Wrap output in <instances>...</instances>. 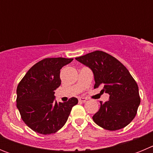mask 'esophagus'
I'll return each mask as SVG.
<instances>
[{
    "label": "esophagus",
    "mask_w": 153,
    "mask_h": 153,
    "mask_svg": "<svg viewBox=\"0 0 153 153\" xmlns=\"http://www.w3.org/2000/svg\"><path fill=\"white\" fill-rule=\"evenodd\" d=\"M86 100H87V99L85 98V97H79V102H85Z\"/></svg>",
    "instance_id": "1"
}]
</instances>
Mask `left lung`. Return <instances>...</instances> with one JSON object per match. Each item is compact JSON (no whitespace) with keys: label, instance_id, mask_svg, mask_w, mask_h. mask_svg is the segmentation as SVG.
<instances>
[{"label":"left lung","instance_id":"left-lung-1","mask_svg":"<svg viewBox=\"0 0 153 153\" xmlns=\"http://www.w3.org/2000/svg\"><path fill=\"white\" fill-rule=\"evenodd\" d=\"M92 70L94 88L109 95V101L100 102L93 120L98 126L110 131L124 128L135 118L140 104L139 87L129 70L114 56L100 51L76 57Z\"/></svg>","mask_w":153,"mask_h":153}]
</instances>
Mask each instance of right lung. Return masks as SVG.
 Here are the masks:
<instances>
[{"instance_id":"obj_1","label":"right lung","mask_w":153,"mask_h":153,"mask_svg":"<svg viewBox=\"0 0 153 153\" xmlns=\"http://www.w3.org/2000/svg\"><path fill=\"white\" fill-rule=\"evenodd\" d=\"M73 58H45L27 71L17 88V107L22 120L40 134L55 133L67 121L78 100L67 102L55 100L54 90L61 84L60 69Z\"/></svg>"}]
</instances>
